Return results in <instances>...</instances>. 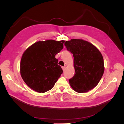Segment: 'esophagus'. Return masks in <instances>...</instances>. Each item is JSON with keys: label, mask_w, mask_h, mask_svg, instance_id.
Returning a JSON list of instances; mask_svg holds the SVG:
<instances>
[{"label": "esophagus", "mask_w": 124, "mask_h": 124, "mask_svg": "<svg viewBox=\"0 0 124 124\" xmlns=\"http://www.w3.org/2000/svg\"><path fill=\"white\" fill-rule=\"evenodd\" d=\"M62 69L63 71H65V70H66V67H62Z\"/></svg>", "instance_id": "esophagus-1"}]
</instances>
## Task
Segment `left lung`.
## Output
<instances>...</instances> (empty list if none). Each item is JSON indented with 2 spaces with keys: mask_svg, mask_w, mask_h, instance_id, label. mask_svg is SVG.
<instances>
[{
  "mask_svg": "<svg viewBox=\"0 0 124 124\" xmlns=\"http://www.w3.org/2000/svg\"><path fill=\"white\" fill-rule=\"evenodd\" d=\"M65 46L73 55L74 76L69 84L74 91L86 93L98 85L104 70L102 55L93 44L82 39L66 41Z\"/></svg>",
  "mask_w": 124,
  "mask_h": 124,
  "instance_id": "obj_1",
  "label": "left lung"
}]
</instances>
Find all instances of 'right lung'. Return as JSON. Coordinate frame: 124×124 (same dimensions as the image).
Segmentation results:
<instances>
[{
	"label": "right lung",
	"instance_id": "add662e5",
	"mask_svg": "<svg viewBox=\"0 0 124 124\" xmlns=\"http://www.w3.org/2000/svg\"><path fill=\"white\" fill-rule=\"evenodd\" d=\"M64 40L38 41L22 55L20 73L25 83L37 92L45 93L54 87L62 73L55 55L63 47Z\"/></svg>",
	"mask_w": 124,
	"mask_h": 124
}]
</instances>
